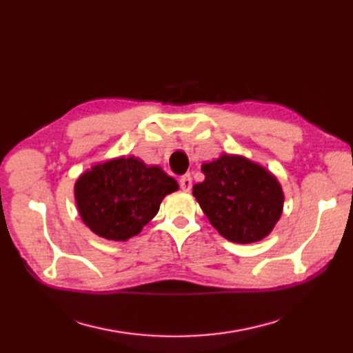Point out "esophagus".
<instances>
[{"mask_svg":"<svg viewBox=\"0 0 353 353\" xmlns=\"http://www.w3.org/2000/svg\"><path fill=\"white\" fill-rule=\"evenodd\" d=\"M179 185H181V190L190 191V190H191V185H193V179H191V176H190V175L181 176V179H179Z\"/></svg>","mask_w":353,"mask_h":353,"instance_id":"esophagus-1","label":"esophagus"}]
</instances>
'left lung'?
Listing matches in <instances>:
<instances>
[{"label": "left lung", "mask_w": 353, "mask_h": 353, "mask_svg": "<svg viewBox=\"0 0 353 353\" xmlns=\"http://www.w3.org/2000/svg\"><path fill=\"white\" fill-rule=\"evenodd\" d=\"M205 181L193 187L209 222L222 237L249 244L263 240L280 221L284 193L280 181L262 165L223 153L201 165Z\"/></svg>", "instance_id": "obj_1"}]
</instances>
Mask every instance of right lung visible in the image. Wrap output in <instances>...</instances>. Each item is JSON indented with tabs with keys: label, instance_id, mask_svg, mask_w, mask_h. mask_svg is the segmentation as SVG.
Here are the masks:
<instances>
[{
	"label": "right lung",
	"instance_id": "right-lung-1",
	"mask_svg": "<svg viewBox=\"0 0 353 353\" xmlns=\"http://www.w3.org/2000/svg\"><path fill=\"white\" fill-rule=\"evenodd\" d=\"M178 183L160 166L135 156L116 157L85 170L74 183L82 222L99 237L126 241L140 234Z\"/></svg>",
	"mask_w": 353,
	"mask_h": 353
}]
</instances>
